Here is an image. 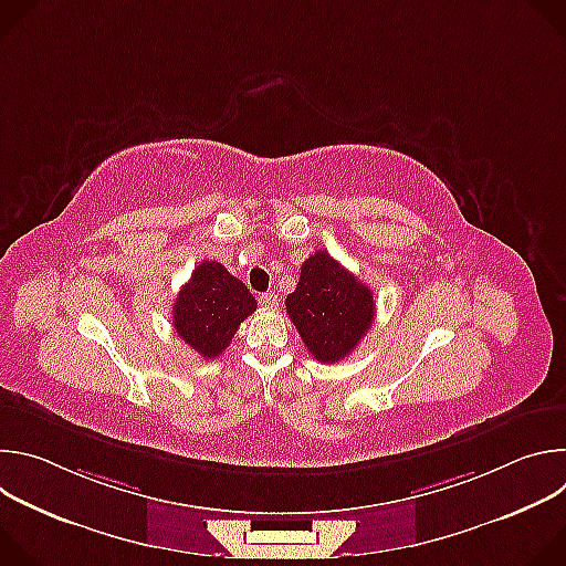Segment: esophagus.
Listing matches in <instances>:
<instances>
[{
    "label": "esophagus",
    "mask_w": 566,
    "mask_h": 566,
    "mask_svg": "<svg viewBox=\"0 0 566 566\" xmlns=\"http://www.w3.org/2000/svg\"><path fill=\"white\" fill-rule=\"evenodd\" d=\"M260 304H262L264 308H277L280 297H277L275 293H262V295H260Z\"/></svg>",
    "instance_id": "34e87169"
}]
</instances>
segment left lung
<instances>
[{"instance_id": "1", "label": "left lung", "mask_w": 566, "mask_h": 566, "mask_svg": "<svg viewBox=\"0 0 566 566\" xmlns=\"http://www.w3.org/2000/svg\"><path fill=\"white\" fill-rule=\"evenodd\" d=\"M374 293L327 251H315L300 269L286 313L308 354L319 363L349 356L374 322Z\"/></svg>"}]
</instances>
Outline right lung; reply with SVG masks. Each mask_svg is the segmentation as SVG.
I'll list each match as a JSON object with an SVG mask.
<instances>
[{
    "label": "right lung",
    "instance_id": "add662e5",
    "mask_svg": "<svg viewBox=\"0 0 566 566\" xmlns=\"http://www.w3.org/2000/svg\"><path fill=\"white\" fill-rule=\"evenodd\" d=\"M255 308L258 302L244 282L230 275L219 262L206 260L179 291L172 325L188 347L210 360L230 345L241 322Z\"/></svg>",
    "mask_w": 566,
    "mask_h": 566
}]
</instances>
